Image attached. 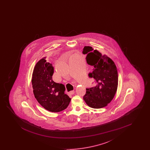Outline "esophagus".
<instances>
[{
	"instance_id": "esophagus-1",
	"label": "esophagus",
	"mask_w": 150,
	"mask_h": 150,
	"mask_svg": "<svg viewBox=\"0 0 150 150\" xmlns=\"http://www.w3.org/2000/svg\"><path fill=\"white\" fill-rule=\"evenodd\" d=\"M74 92H75L74 91H70V92H69V94H73L74 93Z\"/></svg>"
}]
</instances>
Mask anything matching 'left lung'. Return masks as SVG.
<instances>
[{"label":"left lung","instance_id":"8db88e82","mask_svg":"<svg viewBox=\"0 0 150 150\" xmlns=\"http://www.w3.org/2000/svg\"><path fill=\"white\" fill-rule=\"evenodd\" d=\"M83 53L86 54L87 64L92 67L88 76L94 80L93 87L86 88L83 99L93 108L105 107L114 97L118 86V74L114 61L102 55L92 47L85 46Z\"/></svg>","mask_w":150,"mask_h":150}]
</instances>
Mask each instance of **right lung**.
Wrapping results in <instances>:
<instances>
[{
  "label": "right lung",
  "mask_w": 150,
  "mask_h": 150,
  "mask_svg": "<svg viewBox=\"0 0 150 150\" xmlns=\"http://www.w3.org/2000/svg\"><path fill=\"white\" fill-rule=\"evenodd\" d=\"M45 58L39 60L34 67L31 80L33 93L45 109L50 112H60L67 107L71 98L64 93V85L53 80L54 68Z\"/></svg>",
  "instance_id": "right-lung-1"
}]
</instances>
